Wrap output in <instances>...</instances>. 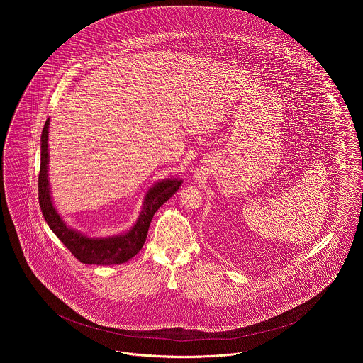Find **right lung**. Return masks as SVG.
Segmentation results:
<instances>
[{
    "label": "right lung",
    "mask_w": 363,
    "mask_h": 363,
    "mask_svg": "<svg viewBox=\"0 0 363 363\" xmlns=\"http://www.w3.org/2000/svg\"><path fill=\"white\" fill-rule=\"evenodd\" d=\"M46 121L42 131V154H40V172H39V204L42 213L49 223L50 229L61 243L71 252V255L84 262V264H98V265H111L123 264L133 259L144 246L148 235V229L156 211L163 206L182 184V180H163L154 186L147 197L143 212L130 232L125 235H118L114 238L104 239H91L86 238L69 228L62 222L55 208L52 207L48 169H49V154H48V140H49V123Z\"/></svg>",
    "instance_id": "right-lung-1"
}]
</instances>
